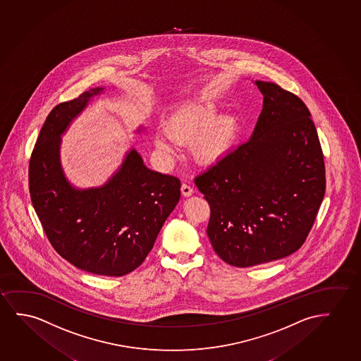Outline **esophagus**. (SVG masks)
I'll return each instance as SVG.
<instances>
[{
    "instance_id": "34e87169",
    "label": "esophagus",
    "mask_w": 361,
    "mask_h": 361,
    "mask_svg": "<svg viewBox=\"0 0 361 361\" xmlns=\"http://www.w3.org/2000/svg\"><path fill=\"white\" fill-rule=\"evenodd\" d=\"M180 190H182V194H183L184 197H189V195H192L194 192V189L187 183L182 184V188H180Z\"/></svg>"
}]
</instances>
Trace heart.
<instances>
[{
  "label": "heart",
  "instance_id": "b5f03b06",
  "mask_svg": "<svg viewBox=\"0 0 361 361\" xmlns=\"http://www.w3.org/2000/svg\"><path fill=\"white\" fill-rule=\"evenodd\" d=\"M219 107L213 100H199L178 107L166 122V133L174 141H193L194 154L204 163L216 162L228 152L238 133L234 116H219ZM162 151H171L172 142L164 136L156 138Z\"/></svg>",
  "mask_w": 361,
  "mask_h": 361
}]
</instances>
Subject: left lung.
<instances>
[{
    "label": "left lung",
    "mask_w": 361,
    "mask_h": 361,
    "mask_svg": "<svg viewBox=\"0 0 361 361\" xmlns=\"http://www.w3.org/2000/svg\"><path fill=\"white\" fill-rule=\"evenodd\" d=\"M255 84L264 107L252 136L194 179L210 205L214 251L235 267L295 252L325 193L324 158L308 107L274 82Z\"/></svg>",
    "instance_id": "1"
}]
</instances>
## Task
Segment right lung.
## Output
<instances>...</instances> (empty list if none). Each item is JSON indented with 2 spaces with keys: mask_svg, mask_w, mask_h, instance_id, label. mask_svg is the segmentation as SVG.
<instances>
[{
  "mask_svg": "<svg viewBox=\"0 0 361 361\" xmlns=\"http://www.w3.org/2000/svg\"><path fill=\"white\" fill-rule=\"evenodd\" d=\"M102 87L56 105L47 117L28 168L30 193L53 249L78 269L125 276L152 250L162 225L180 198V180L154 172L135 149L100 188L78 190L59 161L61 135Z\"/></svg>",
  "mask_w": 361,
  "mask_h": 361,
  "instance_id": "add662e5",
  "label": "right lung"
}]
</instances>
